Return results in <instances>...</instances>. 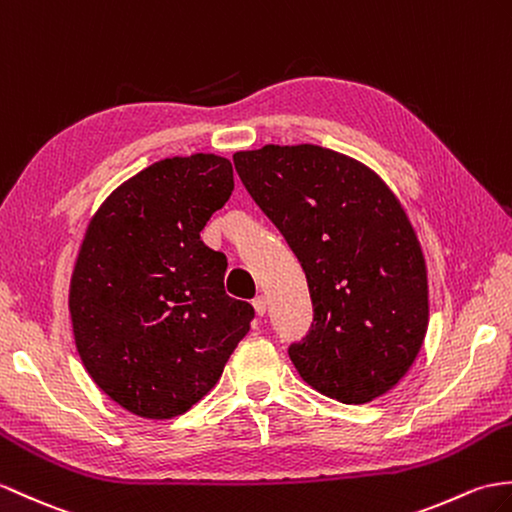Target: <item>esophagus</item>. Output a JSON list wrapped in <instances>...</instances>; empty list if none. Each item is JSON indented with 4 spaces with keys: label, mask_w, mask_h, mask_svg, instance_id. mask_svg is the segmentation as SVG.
Masks as SVG:
<instances>
[{
    "label": "esophagus",
    "mask_w": 512,
    "mask_h": 512,
    "mask_svg": "<svg viewBox=\"0 0 512 512\" xmlns=\"http://www.w3.org/2000/svg\"><path fill=\"white\" fill-rule=\"evenodd\" d=\"M253 307H255V314H257V316H264V314H266V307H268L266 296H255V299H253Z\"/></svg>",
    "instance_id": "1"
}]
</instances>
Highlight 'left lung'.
Instances as JSON below:
<instances>
[{"label": "left lung", "mask_w": 512, "mask_h": 512, "mask_svg": "<svg viewBox=\"0 0 512 512\" xmlns=\"http://www.w3.org/2000/svg\"><path fill=\"white\" fill-rule=\"evenodd\" d=\"M246 192L307 277L314 323L290 360L320 395L382 397L408 373L427 331V270L406 211L371 168L301 144L233 154Z\"/></svg>", "instance_id": "8db88e82"}]
</instances>
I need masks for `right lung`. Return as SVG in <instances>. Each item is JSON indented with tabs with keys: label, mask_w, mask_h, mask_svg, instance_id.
<instances>
[{
	"label": "right lung",
	"mask_w": 512,
	"mask_h": 512,
	"mask_svg": "<svg viewBox=\"0 0 512 512\" xmlns=\"http://www.w3.org/2000/svg\"><path fill=\"white\" fill-rule=\"evenodd\" d=\"M231 192L229 159H163L89 222L69 285L76 349L98 388L137 417L187 412L251 329L253 305L224 292L227 257L200 240Z\"/></svg>",
	"instance_id": "obj_1"
}]
</instances>
